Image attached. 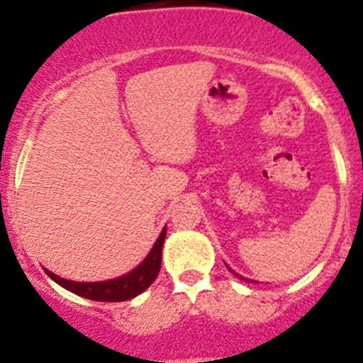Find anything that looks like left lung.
Masks as SVG:
<instances>
[{
    "label": "left lung",
    "mask_w": 363,
    "mask_h": 363,
    "mask_svg": "<svg viewBox=\"0 0 363 363\" xmlns=\"http://www.w3.org/2000/svg\"><path fill=\"white\" fill-rule=\"evenodd\" d=\"M229 271H230V272H233L234 277H238V278H240V280H245V281H252V284H256V281H255V280H247V278H243V277H240V274H236V272H234V271H233V269H230V267H229Z\"/></svg>",
    "instance_id": "1"
}]
</instances>
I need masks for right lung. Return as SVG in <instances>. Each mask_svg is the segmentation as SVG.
Returning a JSON list of instances; mask_svg holds the SVG:
<instances>
[{
  "instance_id": "right-lung-1",
  "label": "right lung",
  "mask_w": 363,
  "mask_h": 363,
  "mask_svg": "<svg viewBox=\"0 0 363 363\" xmlns=\"http://www.w3.org/2000/svg\"><path fill=\"white\" fill-rule=\"evenodd\" d=\"M167 227L160 233L158 240L149 251V255L143 258V262L136 265L133 271L127 274H121L118 278L104 281H74L67 280V278L57 277L52 271L45 269V272L56 281L57 285H62L63 289L70 291V293L78 294V296L86 298V300L94 301H125L130 298L142 294L143 291L149 289L152 281L158 277L160 267H162V249L163 242H165Z\"/></svg>"
}]
</instances>
